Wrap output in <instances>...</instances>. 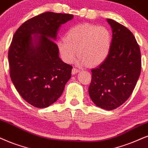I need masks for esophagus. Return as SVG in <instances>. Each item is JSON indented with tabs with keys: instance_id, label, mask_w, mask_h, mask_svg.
Wrapping results in <instances>:
<instances>
[{
	"instance_id": "esophagus-1",
	"label": "esophagus",
	"mask_w": 148,
	"mask_h": 148,
	"mask_svg": "<svg viewBox=\"0 0 148 148\" xmlns=\"http://www.w3.org/2000/svg\"><path fill=\"white\" fill-rule=\"evenodd\" d=\"M80 72V70H78V69L76 68H74L72 69V74H75L76 73H77V72Z\"/></svg>"
}]
</instances>
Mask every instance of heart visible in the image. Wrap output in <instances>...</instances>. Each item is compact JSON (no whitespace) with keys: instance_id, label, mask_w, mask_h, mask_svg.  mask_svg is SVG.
Listing matches in <instances>:
<instances>
[{"instance_id":"heart-1","label":"heart","mask_w":148,"mask_h":148,"mask_svg":"<svg viewBox=\"0 0 148 148\" xmlns=\"http://www.w3.org/2000/svg\"><path fill=\"white\" fill-rule=\"evenodd\" d=\"M112 42V34L106 27L83 23L70 28L65 38H59L57 45L61 59L65 63H72L78 52L80 65L95 67L107 59Z\"/></svg>"}]
</instances>
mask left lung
I'll return each instance as SVG.
<instances>
[{"label":"left lung","instance_id":"8db88e82","mask_svg":"<svg viewBox=\"0 0 148 148\" xmlns=\"http://www.w3.org/2000/svg\"><path fill=\"white\" fill-rule=\"evenodd\" d=\"M106 21L113 33L111 52L104 63L91 70L89 94L96 106L111 111L132 94L141 74V58L131 31L115 20Z\"/></svg>","mask_w":148,"mask_h":148}]
</instances>
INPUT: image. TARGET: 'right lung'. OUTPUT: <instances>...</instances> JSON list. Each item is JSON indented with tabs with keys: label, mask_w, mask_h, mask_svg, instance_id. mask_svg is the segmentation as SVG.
Returning <instances> with one entry per match:
<instances>
[{
	"label": "right lung",
	"mask_w": 148,
	"mask_h": 148,
	"mask_svg": "<svg viewBox=\"0 0 148 148\" xmlns=\"http://www.w3.org/2000/svg\"><path fill=\"white\" fill-rule=\"evenodd\" d=\"M73 17L43 13L24 22L13 37L8 53L11 79L22 98L35 107L55 102L71 78L72 66L59 58L54 40L61 24Z\"/></svg>",
	"instance_id": "obj_1"
}]
</instances>
